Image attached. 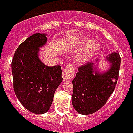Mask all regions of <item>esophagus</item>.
Returning a JSON list of instances; mask_svg holds the SVG:
<instances>
[{
	"mask_svg": "<svg viewBox=\"0 0 133 133\" xmlns=\"http://www.w3.org/2000/svg\"><path fill=\"white\" fill-rule=\"evenodd\" d=\"M75 68L72 65H67L64 69L62 73V77L64 81L71 79L74 77Z\"/></svg>",
	"mask_w": 133,
	"mask_h": 133,
	"instance_id": "obj_1",
	"label": "esophagus"
}]
</instances>
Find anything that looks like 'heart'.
Wrapping results in <instances>:
<instances>
[{
    "label": "heart",
    "mask_w": 133,
    "mask_h": 133,
    "mask_svg": "<svg viewBox=\"0 0 133 133\" xmlns=\"http://www.w3.org/2000/svg\"><path fill=\"white\" fill-rule=\"evenodd\" d=\"M74 46L84 47V49L77 56L76 62L79 64H83L95 55L100 48V43L96 40L90 41V38L86 36L81 37L74 43Z\"/></svg>",
    "instance_id": "heart-1"
}]
</instances>
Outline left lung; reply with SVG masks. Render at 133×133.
I'll return each mask as SVG.
<instances>
[{
    "label": "left lung",
    "mask_w": 133,
    "mask_h": 133,
    "mask_svg": "<svg viewBox=\"0 0 133 133\" xmlns=\"http://www.w3.org/2000/svg\"><path fill=\"white\" fill-rule=\"evenodd\" d=\"M111 62L106 72L100 74L93 63L78 68L72 81L71 101L75 110L83 115H89L100 110L114 92L119 77L121 58L118 51L106 56Z\"/></svg>",
    "instance_id": "8db88e82"
}]
</instances>
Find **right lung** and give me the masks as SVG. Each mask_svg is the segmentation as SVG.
I'll list each match as a JSON object with an SVG mask.
<instances>
[{
  "label": "right lung",
  "instance_id": "add662e5",
  "mask_svg": "<svg viewBox=\"0 0 133 133\" xmlns=\"http://www.w3.org/2000/svg\"><path fill=\"white\" fill-rule=\"evenodd\" d=\"M46 34L35 33L19 44L12 62L14 90L21 104L35 114L47 112L62 81L60 65L49 67L38 58Z\"/></svg>",
  "mask_w": 133,
  "mask_h": 133
}]
</instances>
